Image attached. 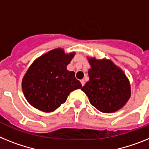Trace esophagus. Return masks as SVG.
<instances>
[{
  "instance_id": "34e87169",
  "label": "esophagus",
  "mask_w": 149,
  "mask_h": 149,
  "mask_svg": "<svg viewBox=\"0 0 149 149\" xmlns=\"http://www.w3.org/2000/svg\"><path fill=\"white\" fill-rule=\"evenodd\" d=\"M80 82H81V84H82V86H84V85H85V80H84V79H82V80H81V81H80Z\"/></svg>"
}]
</instances>
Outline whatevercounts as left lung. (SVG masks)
Masks as SVG:
<instances>
[{"instance_id": "1", "label": "left lung", "mask_w": 149, "mask_h": 149, "mask_svg": "<svg viewBox=\"0 0 149 149\" xmlns=\"http://www.w3.org/2000/svg\"><path fill=\"white\" fill-rule=\"evenodd\" d=\"M91 69L89 81L82 87L91 104L104 113L119 110L131 95L130 81L124 71L110 59L87 57Z\"/></svg>"}]
</instances>
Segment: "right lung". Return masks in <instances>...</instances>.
<instances>
[{
	"label": "right lung",
	"instance_id": "add662e5",
	"mask_svg": "<svg viewBox=\"0 0 149 149\" xmlns=\"http://www.w3.org/2000/svg\"><path fill=\"white\" fill-rule=\"evenodd\" d=\"M75 54L57 48L32 63L22 82L24 97L32 107L52 112L67 100L71 91L82 88L74 72L67 69Z\"/></svg>",
	"mask_w": 149,
	"mask_h": 149
}]
</instances>
